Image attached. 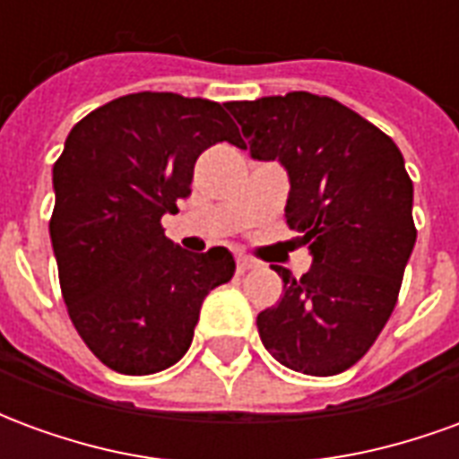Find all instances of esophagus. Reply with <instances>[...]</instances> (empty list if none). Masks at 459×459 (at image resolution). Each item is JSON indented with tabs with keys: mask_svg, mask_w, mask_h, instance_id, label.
Here are the masks:
<instances>
[{
	"mask_svg": "<svg viewBox=\"0 0 459 459\" xmlns=\"http://www.w3.org/2000/svg\"><path fill=\"white\" fill-rule=\"evenodd\" d=\"M236 268H238V273H246V270L255 268V260L248 258V255H243V253H238V255H236Z\"/></svg>",
	"mask_w": 459,
	"mask_h": 459,
	"instance_id": "1",
	"label": "esophagus"
}]
</instances>
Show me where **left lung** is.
Listing matches in <instances>:
<instances>
[{"label":"left lung","instance_id":"1","mask_svg":"<svg viewBox=\"0 0 459 459\" xmlns=\"http://www.w3.org/2000/svg\"><path fill=\"white\" fill-rule=\"evenodd\" d=\"M226 108L246 137L240 150L288 171L285 219L312 255L299 280L275 265L282 298L258 315L260 342L292 371L342 374L385 327L413 253L403 154L359 113L305 91Z\"/></svg>","mask_w":459,"mask_h":459}]
</instances>
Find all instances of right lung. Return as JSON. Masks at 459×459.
Here are the masks:
<instances>
[{"label": "right lung", "instance_id": "right-lung-1", "mask_svg": "<svg viewBox=\"0 0 459 459\" xmlns=\"http://www.w3.org/2000/svg\"><path fill=\"white\" fill-rule=\"evenodd\" d=\"M219 142L240 144L226 105L132 93L68 132L54 164L48 230L74 327L108 368L164 371L189 351L201 302L229 282V248L189 253L161 229L191 194L194 164Z\"/></svg>", "mask_w": 459, "mask_h": 459}]
</instances>
